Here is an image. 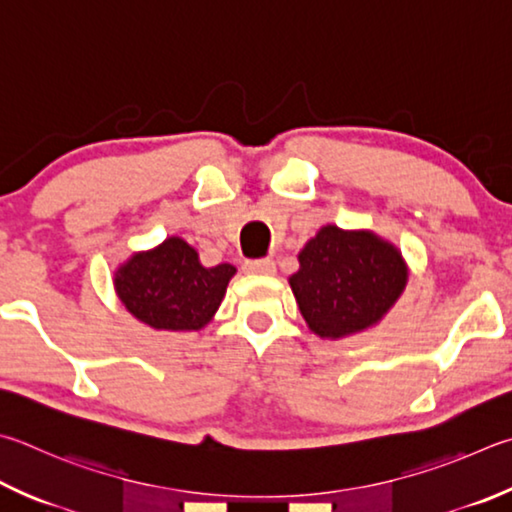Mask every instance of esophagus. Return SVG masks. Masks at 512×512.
<instances>
[{"mask_svg":"<svg viewBox=\"0 0 512 512\" xmlns=\"http://www.w3.org/2000/svg\"><path fill=\"white\" fill-rule=\"evenodd\" d=\"M244 271L246 273H255V275H273L275 273V262L273 259H246L244 262Z\"/></svg>","mask_w":512,"mask_h":512,"instance_id":"34e87169","label":"esophagus"}]
</instances>
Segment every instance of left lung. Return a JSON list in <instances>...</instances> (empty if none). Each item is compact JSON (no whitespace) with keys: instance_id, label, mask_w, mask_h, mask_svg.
<instances>
[{"instance_id":"left-lung-1","label":"left lung","mask_w":512,"mask_h":512,"mask_svg":"<svg viewBox=\"0 0 512 512\" xmlns=\"http://www.w3.org/2000/svg\"><path fill=\"white\" fill-rule=\"evenodd\" d=\"M297 306L320 338H342L376 324L403 293L398 250L371 232L324 226L300 253L291 280Z\"/></svg>"}]
</instances>
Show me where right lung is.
Segmentation results:
<instances>
[{"instance_id":"add662e5","label":"right lung","mask_w":512,"mask_h":512,"mask_svg":"<svg viewBox=\"0 0 512 512\" xmlns=\"http://www.w3.org/2000/svg\"><path fill=\"white\" fill-rule=\"evenodd\" d=\"M232 275L235 266H201L197 250L170 237L120 266L114 284L127 311L152 329L197 331L219 309Z\"/></svg>"}]
</instances>
